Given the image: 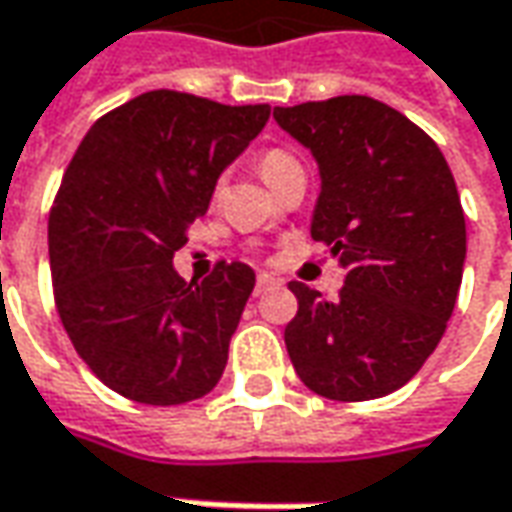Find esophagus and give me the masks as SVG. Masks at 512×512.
<instances>
[{
    "instance_id": "34e87169",
    "label": "esophagus",
    "mask_w": 512,
    "mask_h": 512,
    "mask_svg": "<svg viewBox=\"0 0 512 512\" xmlns=\"http://www.w3.org/2000/svg\"><path fill=\"white\" fill-rule=\"evenodd\" d=\"M276 287H279V281L273 279V276L259 273V279H256V296H264V293H270V290H276Z\"/></svg>"
}]
</instances>
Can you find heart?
Here are the masks:
<instances>
[{
  "mask_svg": "<svg viewBox=\"0 0 512 512\" xmlns=\"http://www.w3.org/2000/svg\"><path fill=\"white\" fill-rule=\"evenodd\" d=\"M298 166V160L293 157L290 152H281V149H273V152H267L262 157V163H259V168H262V177L267 180V185L273 183L279 174H284L287 168Z\"/></svg>",
  "mask_w": 512,
  "mask_h": 512,
  "instance_id": "1",
  "label": "heart"
}]
</instances>
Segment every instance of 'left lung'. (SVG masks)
Listing matches in <instances>:
<instances>
[{"label": "left lung", "instance_id": "8db88e82", "mask_svg": "<svg viewBox=\"0 0 512 512\" xmlns=\"http://www.w3.org/2000/svg\"><path fill=\"white\" fill-rule=\"evenodd\" d=\"M318 163L310 233L346 270L335 301L293 281L284 344L301 383L358 403L397 392L440 344L465 267V214L440 146L366 95L276 106Z\"/></svg>", "mask_w": 512, "mask_h": 512}]
</instances>
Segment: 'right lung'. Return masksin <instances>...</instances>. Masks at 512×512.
<instances>
[{"label": "right lung", "mask_w": 512, "mask_h": 512, "mask_svg": "<svg viewBox=\"0 0 512 512\" xmlns=\"http://www.w3.org/2000/svg\"><path fill=\"white\" fill-rule=\"evenodd\" d=\"M267 118V104L154 89L81 140L50 211V270L75 352L112 392L180 406L219 383L256 273L219 262L185 281L174 250Z\"/></svg>", "instance_id": "add662e5"}]
</instances>
